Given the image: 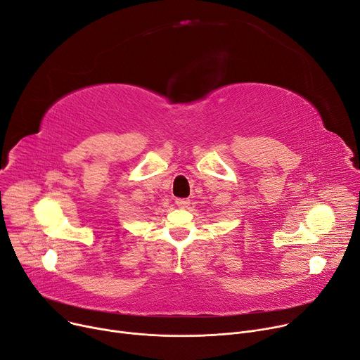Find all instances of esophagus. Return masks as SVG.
I'll return each mask as SVG.
<instances>
[{
    "instance_id": "1",
    "label": "esophagus",
    "mask_w": 360,
    "mask_h": 360,
    "mask_svg": "<svg viewBox=\"0 0 360 360\" xmlns=\"http://www.w3.org/2000/svg\"><path fill=\"white\" fill-rule=\"evenodd\" d=\"M176 205L181 209H186L190 205V200L188 199H176Z\"/></svg>"
}]
</instances>
